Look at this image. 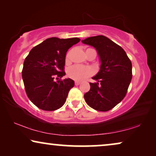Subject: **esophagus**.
Here are the masks:
<instances>
[{
	"mask_svg": "<svg viewBox=\"0 0 156 156\" xmlns=\"http://www.w3.org/2000/svg\"><path fill=\"white\" fill-rule=\"evenodd\" d=\"M80 84V82H77V81H76L75 82V85L76 86H78V85Z\"/></svg>",
	"mask_w": 156,
	"mask_h": 156,
	"instance_id": "1",
	"label": "esophagus"
}]
</instances>
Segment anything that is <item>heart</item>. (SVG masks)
<instances>
[{
	"mask_svg": "<svg viewBox=\"0 0 156 156\" xmlns=\"http://www.w3.org/2000/svg\"><path fill=\"white\" fill-rule=\"evenodd\" d=\"M93 50V49H87ZM70 59V53L69 52L66 56V62H69ZM93 74V70L89 67H83L80 65H74L68 69L67 75L72 80L75 81H82L90 76Z\"/></svg>",
	"mask_w": 156,
	"mask_h": 156,
	"instance_id": "heart-1",
	"label": "heart"
}]
</instances>
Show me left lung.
Wrapping results in <instances>:
<instances>
[{
  "label": "left lung",
  "instance_id": "8db88e82",
  "mask_svg": "<svg viewBox=\"0 0 156 156\" xmlns=\"http://www.w3.org/2000/svg\"><path fill=\"white\" fill-rule=\"evenodd\" d=\"M82 43L97 51L101 65L84 94L87 104L94 109L107 112L122 101L132 79V64L121 46L104 35L87 37Z\"/></svg>",
  "mask_w": 156,
  "mask_h": 156
}]
</instances>
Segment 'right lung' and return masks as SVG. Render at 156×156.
<instances>
[{
	"label": "right lung",
	"instance_id": "1",
	"mask_svg": "<svg viewBox=\"0 0 156 156\" xmlns=\"http://www.w3.org/2000/svg\"><path fill=\"white\" fill-rule=\"evenodd\" d=\"M78 37L48 38L34 47L24 61L22 77L30 100L40 109L55 111L65 103L68 93L74 86L67 78L55 81L65 75L64 67L67 50L78 43Z\"/></svg>",
	"mask_w": 156,
	"mask_h": 156
}]
</instances>
